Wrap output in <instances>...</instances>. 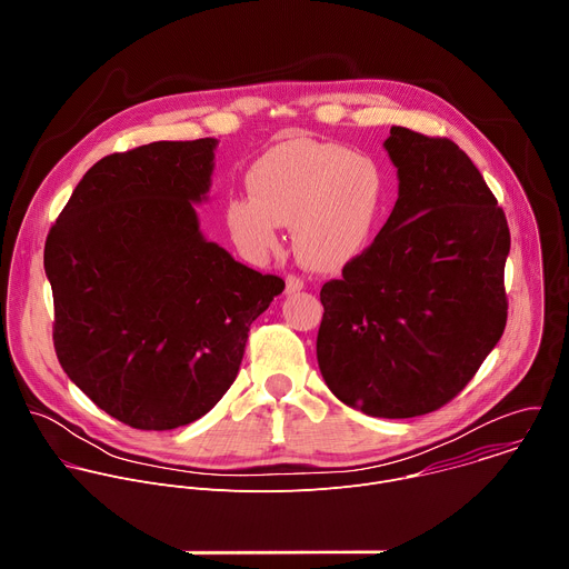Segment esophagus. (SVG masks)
I'll return each instance as SVG.
<instances>
[{"label": "esophagus", "instance_id": "esophagus-1", "mask_svg": "<svg viewBox=\"0 0 569 569\" xmlns=\"http://www.w3.org/2000/svg\"><path fill=\"white\" fill-rule=\"evenodd\" d=\"M301 290H303V281L299 277H295V274H288L286 277V292L295 295V292H301Z\"/></svg>", "mask_w": 569, "mask_h": 569}]
</instances>
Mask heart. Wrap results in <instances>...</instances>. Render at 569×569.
<instances>
[{
  "label": "heart",
  "instance_id": "b5f03b06",
  "mask_svg": "<svg viewBox=\"0 0 569 569\" xmlns=\"http://www.w3.org/2000/svg\"><path fill=\"white\" fill-rule=\"evenodd\" d=\"M246 184L250 198H229L222 220L233 248L252 263L279 248V227L290 224L297 259L338 272L365 252L382 209L373 161L310 137L272 146L250 167Z\"/></svg>",
  "mask_w": 569,
  "mask_h": 569
}]
</instances>
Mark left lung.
<instances>
[{
  "label": "left lung",
  "mask_w": 569,
  "mask_h": 569,
  "mask_svg": "<svg viewBox=\"0 0 569 569\" xmlns=\"http://www.w3.org/2000/svg\"><path fill=\"white\" fill-rule=\"evenodd\" d=\"M398 200L371 246L321 286L317 362L329 389L369 417L439 410L507 327L505 211L450 139L391 126Z\"/></svg>",
  "instance_id": "obj_1"
}]
</instances>
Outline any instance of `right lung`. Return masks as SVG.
Instances as JSON below:
<instances>
[{"label": "right lung", "instance_id": "obj_1", "mask_svg": "<svg viewBox=\"0 0 569 569\" xmlns=\"http://www.w3.org/2000/svg\"><path fill=\"white\" fill-rule=\"evenodd\" d=\"M218 139L152 141L83 176L44 242L53 347L69 380L137 430L204 417L236 380L283 279L200 231Z\"/></svg>", "mask_w": 569, "mask_h": 569}]
</instances>
